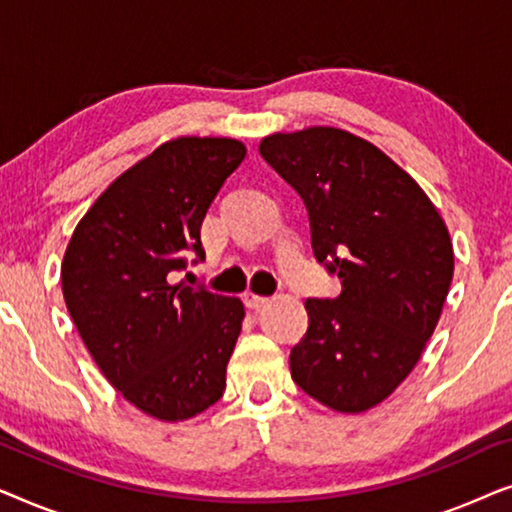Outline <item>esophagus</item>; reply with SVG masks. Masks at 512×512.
Here are the masks:
<instances>
[{
  "instance_id": "1",
  "label": "esophagus",
  "mask_w": 512,
  "mask_h": 512,
  "mask_svg": "<svg viewBox=\"0 0 512 512\" xmlns=\"http://www.w3.org/2000/svg\"><path fill=\"white\" fill-rule=\"evenodd\" d=\"M268 303V298L265 296H256V293H244V305L249 307V310H261V307Z\"/></svg>"
}]
</instances>
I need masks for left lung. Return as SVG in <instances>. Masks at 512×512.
<instances>
[{
  "label": "left lung",
  "instance_id": "left-lung-1",
  "mask_svg": "<svg viewBox=\"0 0 512 512\" xmlns=\"http://www.w3.org/2000/svg\"><path fill=\"white\" fill-rule=\"evenodd\" d=\"M258 151L303 198L314 256L342 282L338 298L305 300L293 382L335 412H366L436 331L454 275L443 216L403 167L347 130L275 132Z\"/></svg>",
  "mask_w": 512,
  "mask_h": 512
}]
</instances>
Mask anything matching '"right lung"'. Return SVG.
<instances>
[{
	"instance_id": "right-lung-1",
	"label": "right lung",
	"mask_w": 512,
	"mask_h": 512,
	"mask_svg": "<svg viewBox=\"0 0 512 512\" xmlns=\"http://www.w3.org/2000/svg\"><path fill=\"white\" fill-rule=\"evenodd\" d=\"M247 156L230 137H177L125 170L76 226L62 296L102 375L146 415L184 422L226 389L240 298L172 284L205 258L209 205Z\"/></svg>"
}]
</instances>
